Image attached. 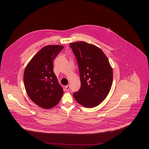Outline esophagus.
Returning a JSON list of instances; mask_svg holds the SVG:
<instances>
[{
	"label": "esophagus",
	"instance_id": "34e87169",
	"mask_svg": "<svg viewBox=\"0 0 149 149\" xmlns=\"http://www.w3.org/2000/svg\"><path fill=\"white\" fill-rule=\"evenodd\" d=\"M69 89H70V85H66V86H65V89H66V91H69Z\"/></svg>",
	"mask_w": 149,
	"mask_h": 149
}]
</instances>
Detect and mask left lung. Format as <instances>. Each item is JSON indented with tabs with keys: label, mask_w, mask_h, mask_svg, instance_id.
<instances>
[{
	"label": "left lung",
	"mask_w": 149,
	"mask_h": 149,
	"mask_svg": "<svg viewBox=\"0 0 149 149\" xmlns=\"http://www.w3.org/2000/svg\"><path fill=\"white\" fill-rule=\"evenodd\" d=\"M79 65L81 87L73 93L75 100L86 108L99 106L108 95L113 71L103 52L95 45L79 41L70 43Z\"/></svg>",
	"instance_id": "1"
}]
</instances>
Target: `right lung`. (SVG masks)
Here are the masks:
<instances>
[{
    "label": "right lung",
    "mask_w": 149,
    "mask_h": 149,
    "mask_svg": "<svg viewBox=\"0 0 149 149\" xmlns=\"http://www.w3.org/2000/svg\"><path fill=\"white\" fill-rule=\"evenodd\" d=\"M63 48L58 45L43 47L30 61L24 72L23 82L29 97L44 109L57 105L64 93L53 65V60Z\"/></svg>",
    "instance_id": "right-lung-1"
}]
</instances>
